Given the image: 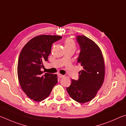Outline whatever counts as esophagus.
Masks as SVG:
<instances>
[{"instance_id":"esophagus-1","label":"esophagus","mask_w":126,"mask_h":126,"mask_svg":"<svg viewBox=\"0 0 126 126\" xmlns=\"http://www.w3.org/2000/svg\"><path fill=\"white\" fill-rule=\"evenodd\" d=\"M57 76H58L59 78H63V75H61L60 74H57Z\"/></svg>"}]
</instances>
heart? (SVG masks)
<instances>
[{
  "mask_svg": "<svg viewBox=\"0 0 126 126\" xmlns=\"http://www.w3.org/2000/svg\"><path fill=\"white\" fill-rule=\"evenodd\" d=\"M65 47H75V44L73 40L71 38H67L65 40Z\"/></svg>",
  "mask_w": 126,
  "mask_h": 126,
  "instance_id": "1",
  "label": "heart"
}]
</instances>
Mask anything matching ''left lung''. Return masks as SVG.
<instances>
[{
  "instance_id": "1",
  "label": "left lung",
  "mask_w": 126,
  "mask_h": 126,
  "mask_svg": "<svg viewBox=\"0 0 126 126\" xmlns=\"http://www.w3.org/2000/svg\"><path fill=\"white\" fill-rule=\"evenodd\" d=\"M80 48L78 63L82 67L78 80H71V84L66 90L70 97L79 103L92 100L104 81L105 63L98 45L83 35L76 36Z\"/></svg>"
}]
</instances>
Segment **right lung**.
<instances>
[{
	"label": "right lung",
	"mask_w": 126,
	"mask_h": 126,
	"mask_svg": "<svg viewBox=\"0 0 126 126\" xmlns=\"http://www.w3.org/2000/svg\"><path fill=\"white\" fill-rule=\"evenodd\" d=\"M62 38L58 35H39L24 46L17 63V76L22 90L36 102L47 98L57 82V75L44 74L43 62L48 61L53 43Z\"/></svg>",
	"instance_id": "obj_1"
}]
</instances>
